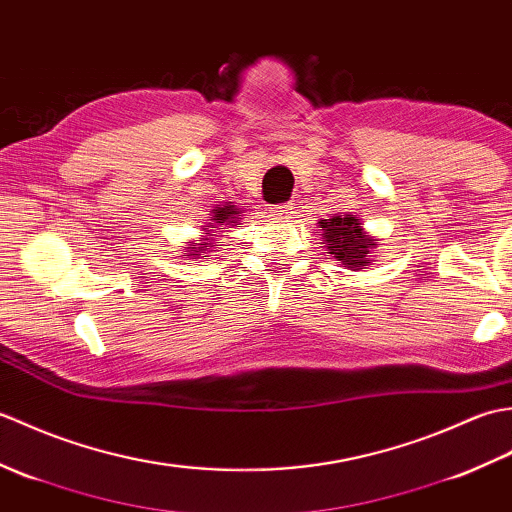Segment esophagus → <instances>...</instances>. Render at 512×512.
Segmentation results:
<instances>
[{
    "label": "esophagus",
    "mask_w": 512,
    "mask_h": 512,
    "mask_svg": "<svg viewBox=\"0 0 512 512\" xmlns=\"http://www.w3.org/2000/svg\"><path fill=\"white\" fill-rule=\"evenodd\" d=\"M270 215H273L275 222H288L290 217H292V206L290 204L270 206Z\"/></svg>",
    "instance_id": "obj_1"
}]
</instances>
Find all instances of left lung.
I'll list each match as a JSON object with an SVG mask.
<instances>
[{
	"instance_id": "1",
	"label": "left lung",
	"mask_w": 512,
	"mask_h": 512,
	"mask_svg": "<svg viewBox=\"0 0 512 512\" xmlns=\"http://www.w3.org/2000/svg\"><path fill=\"white\" fill-rule=\"evenodd\" d=\"M321 244H325L330 257L347 270H361L374 262V248L378 237L369 235L356 215L334 213L330 220L319 222Z\"/></svg>"
}]
</instances>
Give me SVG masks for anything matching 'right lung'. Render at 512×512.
Returning <instances> with one entry per match:
<instances>
[{
	"label": "right lung",
	"instance_id": "obj_1",
	"mask_svg": "<svg viewBox=\"0 0 512 512\" xmlns=\"http://www.w3.org/2000/svg\"><path fill=\"white\" fill-rule=\"evenodd\" d=\"M239 213H242V211H239L233 202L213 206L211 222L202 228L204 235H202L200 239H195V242H187V248H184V257H189V259H204V257H209L211 248L222 246V242H215L217 235H213V233H222V231H220L222 226H224V228L237 226V222L242 220V217H239ZM198 241L201 242L200 245L197 244Z\"/></svg>",
	"mask_w": 512,
	"mask_h": 512
}]
</instances>
